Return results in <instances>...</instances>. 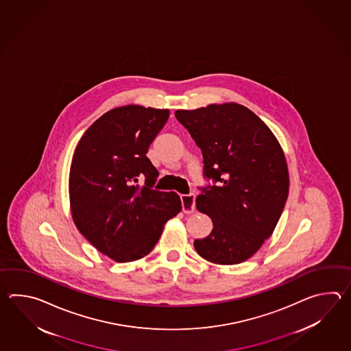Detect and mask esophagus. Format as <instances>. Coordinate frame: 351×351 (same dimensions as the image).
<instances>
[{
    "label": "esophagus",
    "instance_id": "1",
    "mask_svg": "<svg viewBox=\"0 0 351 351\" xmlns=\"http://www.w3.org/2000/svg\"><path fill=\"white\" fill-rule=\"evenodd\" d=\"M182 199V209L184 213H192L195 208V194H183Z\"/></svg>",
    "mask_w": 351,
    "mask_h": 351
}]
</instances>
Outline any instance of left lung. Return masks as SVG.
<instances>
[{
  "label": "left lung",
  "mask_w": 351,
  "mask_h": 351,
  "mask_svg": "<svg viewBox=\"0 0 351 351\" xmlns=\"http://www.w3.org/2000/svg\"><path fill=\"white\" fill-rule=\"evenodd\" d=\"M203 156L197 209L213 222L194 248L204 260L236 265L254 256L276 227L289 195V169L276 136L254 112L236 103L177 110Z\"/></svg>",
  "instance_id": "obj_1"
}]
</instances>
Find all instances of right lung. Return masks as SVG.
<instances>
[{"instance_id": "1", "label": "right lung", "mask_w": 351, "mask_h": 351, "mask_svg": "<svg viewBox=\"0 0 351 351\" xmlns=\"http://www.w3.org/2000/svg\"><path fill=\"white\" fill-rule=\"evenodd\" d=\"M168 118V109L115 108L85 132L75 149L69 177L73 219L114 261L149 254L167 221L182 209L178 194L153 189L159 173L147 157Z\"/></svg>"}]
</instances>
